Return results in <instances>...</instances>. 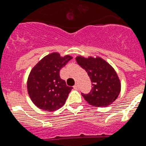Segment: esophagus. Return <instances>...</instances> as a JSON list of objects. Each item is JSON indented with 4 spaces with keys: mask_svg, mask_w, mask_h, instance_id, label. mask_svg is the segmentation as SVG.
Masks as SVG:
<instances>
[{
    "mask_svg": "<svg viewBox=\"0 0 146 146\" xmlns=\"http://www.w3.org/2000/svg\"><path fill=\"white\" fill-rule=\"evenodd\" d=\"M74 89L78 90V88H79V86H78V84H76V85H75L74 86Z\"/></svg>",
    "mask_w": 146,
    "mask_h": 146,
    "instance_id": "1",
    "label": "esophagus"
}]
</instances>
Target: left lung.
Masks as SVG:
<instances>
[{
  "label": "left lung",
  "mask_w": 146,
  "mask_h": 146,
  "mask_svg": "<svg viewBox=\"0 0 146 146\" xmlns=\"http://www.w3.org/2000/svg\"><path fill=\"white\" fill-rule=\"evenodd\" d=\"M77 63L89 76L92 88L88 94H82L89 105L106 107L116 100L121 92V82L110 64L101 57L77 56Z\"/></svg>",
  "instance_id": "8db88e82"
}]
</instances>
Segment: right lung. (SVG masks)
I'll return each mask as SVG.
<instances>
[{
  "label": "right lung",
  "instance_id": "add662e5",
  "mask_svg": "<svg viewBox=\"0 0 146 146\" xmlns=\"http://www.w3.org/2000/svg\"><path fill=\"white\" fill-rule=\"evenodd\" d=\"M72 57L53 52L44 57L31 69L27 82V93L38 108L54 111L64 106L72 88L60 77V70Z\"/></svg>",
  "mask_w": 146,
  "mask_h": 146
}]
</instances>
